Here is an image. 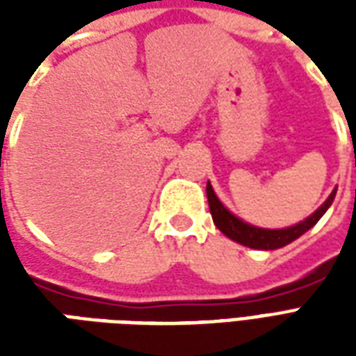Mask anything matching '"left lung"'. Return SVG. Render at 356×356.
Returning <instances> with one entry per match:
<instances>
[{
  "label": "left lung",
  "instance_id": "1",
  "mask_svg": "<svg viewBox=\"0 0 356 356\" xmlns=\"http://www.w3.org/2000/svg\"><path fill=\"white\" fill-rule=\"evenodd\" d=\"M336 193L337 188H334L321 208L316 209L314 213H311L307 219L299 221L298 225H291V227H286V229H261V227H254V225L246 223L240 217L231 213L223 206V202L217 198V194L213 193L211 185L209 183L206 185L209 211H211V217H213V223H216L217 229L223 232L225 236L234 240V242H238L242 246L254 248V250H278V248L288 246L290 242L299 238L301 234H305L328 211L332 202L336 198Z\"/></svg>",
  "mask_w": 356,
  "mask_h": 356
}]
</instances>
